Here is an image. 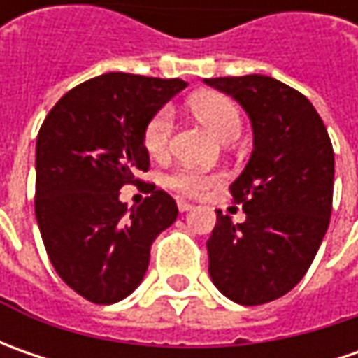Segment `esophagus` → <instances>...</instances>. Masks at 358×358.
Masks as SVG:
<instances>
[{
	"label": "esophagus",
	"mask_w": 358,
	"mask_h": 358,
	"mask_svg": "<svg viewBox=\"0 0 358 358\" xmlns=\"http://www.w3.org/2000/svg\"><path fill=\"white\" fill-rule=\"evenodd\" d=\"M177 207H179V211H181V213H187V211H191V209H193V205H191V203H187V201H183V199L177 201Z\"/></svg>",
	"instance_id": "esophagus-1"
}]
</instances>
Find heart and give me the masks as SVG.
<instances>
[{
  "label": "heart",
  "instance_id": "obj_1",
  "mask_svg": "<svg viewBox=\"0 0 358 358\" xmlns=\"http://www.w3.org/2000/svg\"><path fill=\"white\" fill-rule=\"evenodd\" d=\"M189 109L195 117L207 129L213 133L215 137H219L221 141H231L237 139L241 133V111L237 103L217 91H205L197 93L189 99ZM173 131V111L169 107H161L157 113H153V117L147 121L143 129V145L145 149L153 155L161 157L167 153L169 141H171ZM167 185L185 193V195H199L205 189L213 185L217 181V175H207L197 169H189V167H179L165 177Z\"/></svg>",
  "mask_w": 358,
  "mask_h": 358
}]
</instances>
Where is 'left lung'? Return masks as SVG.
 <instances>
[{"instance_id": "obj_1", "label": "left lung", "mask_w": 358, "mask_h": 358, "mask_svg": "<svg viewBox=\"0 0 358 358\" xmlns=\"http://www.w3.org/2000/svg\"><path fill=\"white\" fill-rule=\"evenodd\" d=\"M205 83L231 95L253 125L251 159L229 187L247 219L233 223L217 211L209 275L231 301L263 305L287 295L321 247L333 209V145L309 99L273 77Z\"/></svg>"}]
</instances>
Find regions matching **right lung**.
<instances>
[{
	"mask_svg": "<svg viewBox=\"0 0 358 358\" xmlns=\"http://www.w3.org/2000/svg\"><path fill=\"white\" fill-rule=\"evenodd\" d=\"M187 83L105 73L67 91L35 145V217L49 261L77 295L111 305L143 281L149 251L177 219V203L151 187L137 207L119 189L149 169L147 121Z\"/></svg>",
	"mask_w": 358,
	"mask_h": 358,
	"instance_id": "obj_1",
	"label": "right lung"
}]
</instances>
